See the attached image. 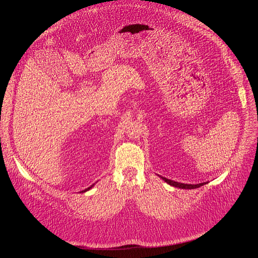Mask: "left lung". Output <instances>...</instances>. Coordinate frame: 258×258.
Instances as JSON below:
<instances>
[{
  "label": "left lung",
  "instance_id": "left-lung-1",
  "mask_svg": "<svg viewBox=\"0 0 258 258\" xmlns=\"http://www.w3.org/2000/svg\"><path fill=\"white\" fill-rule=\"evenodd\" d=\"M162 179H165V182H167L168 184L172 185L174 187H178V188H183V189H192V188H198V187L202 186L205 183H200V184H196V185H191V184H183V183H177L174 181H171L169 178L162 177Z\"/></svg>",
  "mask_w": 258,
  "mask_h": 258
}]
</instances>
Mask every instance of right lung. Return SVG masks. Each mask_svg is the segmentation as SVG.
<instances>
[{
    "mask_svg": "<svg viewBox=\"0 0 258 258\" xmlns=\"http://www.w3.org/2000/svg\"><path fill=\"white\" fill-rule=\"evenodd\" d=\"M91 187H92V185H91L90 187H88V188H87V189H85V190H83V192H85V191H87V190H89V189L91 188Z\"/></svg>",
    "mask_w": 258,
    "mask_h": 258,
    "instance_id": "right-lung-1",
    "label": "right lung"
}]
</instances>
